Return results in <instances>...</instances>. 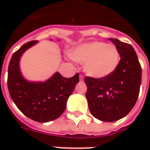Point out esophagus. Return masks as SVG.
<instances>
[{
    "label": "esophagus",
    "mask_w": 150,
    "mask_h": 150,
    "mask_svg": "<svg viewBox=\"0 0 150 150\" xmlns=\"http://www.w3.org/2000/svg\"><path fill=\"white\" fill-rule=\"evenodd\" d=\"M79 79H80L81 81H83V75H79Z\"/></svg>",
    "instance_id": "34e87169"
}]
</instances>
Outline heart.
<instances>
[{
    "instance_id": "heart-1",
    "label": "heart",
    "mask_w": 150,
    "mask_h": 150,
    "mask_svg": "<svg viewBox=\"0 0 150 150\" xmlns=\"http://www.w3.org/2000/svg\"><path fill=\"white\" fill-rule=\"evenodd\" d=\"M71 56L83 64L86 74L92 78H106L116 71L120 54L116 46L104 42L83 43L72 50Z\"/></svg>"
}]
</instances>
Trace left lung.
<instances>
[{
  "label": "left lung",
  "instance_id": "8db88e82",
  "mask_svg": "<svg viewBox=\"0 0 150 150\" xmlns=\"http://www.w3.org/2000/svg\"><path fill=\"white\" fill-rule=\"evenodd\" d=\"M119 50L120 61L115 71L103 79L85 77L86 97L91 115L112 122L132 110L137 100L142 83V67L131 45L109 38Z\"/></svg>",
  "mask_w": 150,
  "mask_h": 150
}]
</instances>
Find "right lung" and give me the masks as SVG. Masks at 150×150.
I'll use <instances>...</instances> for the list:
<instances>
[{
    "label": "right lung",
    "mask_w": 150,
    "mask_h": 150,
    "mask_svg": "<svg viewBox=\"0 0 150 150\" xmlns=\"http://www.w3.org/2000/svg\"><path fill=\"white\" fill-rule=\"evenodd\" d=\"M26 42L13 54L8 69V88L18 109L30 119L49 122L59 118L65 111L67 101L79 81V73L65 78L56 72L45 82H31L23 77L20 59L23 53L37 44Z\"/></svg>",
    "instance_id": "add662e5"
}]
</instances>
